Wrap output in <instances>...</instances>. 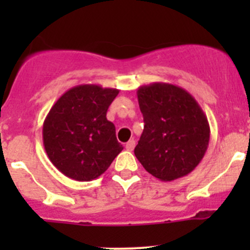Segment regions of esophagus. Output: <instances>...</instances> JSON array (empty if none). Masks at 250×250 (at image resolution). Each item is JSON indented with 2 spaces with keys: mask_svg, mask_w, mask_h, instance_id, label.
<instances>
[{
  "mask_svg": "<svg viewBox=\"0 0 250 250\" xmlns=\"http://www.w3.org/2000/svg\"><path fill=\"white\" fill-rule=\"evenodd\" d=\"M125 147H126V150H129V151L134 150V147H135V140H134V139H131V140L127 141L126 145H125Z\"/></svg>",
  "mask_w": 250,
  "mask_h": 250,
  "instance_id": "esophagus-1",
  "label": "esophagus"
}]
</instances>
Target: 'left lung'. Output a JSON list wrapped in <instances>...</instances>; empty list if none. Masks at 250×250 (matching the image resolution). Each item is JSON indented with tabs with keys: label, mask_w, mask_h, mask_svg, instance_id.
Returning a JSON list of instances; mask_svg holds the SVG:
<instances>
[{
	"label": "left lung",
	"mask_w": 250,
	"mask_h": 250,
	"mask_svg": "<svg viewBox=\"0 0 250 250\" xmlns=\"http://www.w3.org/2000/svg\"><path fill=\"white\" fill-rule=\"evenodd\" d=\"M138 101L145 126L134 152L141 165L161 182L190 174L210 139L199 104L187 90L167 83L140 86Z\"/></svg>",
	"instance_id": "1"
}]
</instances>
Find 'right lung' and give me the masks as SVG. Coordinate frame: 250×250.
I'll return each instance as SVG.
<instances>
[{
	"label": "right lung",
	"instance_id": "add662e5",
	"mask_svg": "<svg viewBox=\"0 0 250 250\" xmlns=\"http://www.w3.org/2000/svg\"><path fill=\"white\" fill-rule=\"evenodd\" d=\"M118 89L83 83L60 96L43 121L45 151L59 171L77 182L99 178L124 149L106 119Z\"/></svg>",
	"mask_w": 250,
	"mask_h": 250
}]
</instances>
